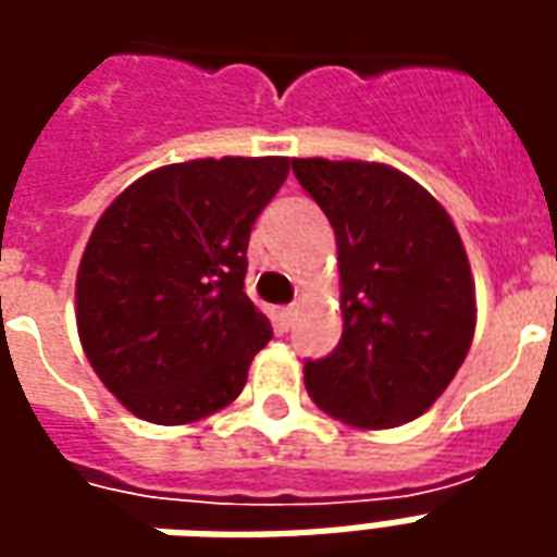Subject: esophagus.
<instances>
[{"mask_svg":"<svg viewBox=\"0 0 557 557\" xmlns=\"http://www.w3.org/2000/svg\"><path fill=\"white\" fill-rule=\"evenodd\" d=\"M295 315H298V307H295V304L283 307V310H280V327H286V331H289L292 322H295Z\"/></svg>","mask_w":557,"mask_h":557,"instance_id":"34e87169","label":"esophagus"}]
</instances>
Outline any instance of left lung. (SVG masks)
I'll use <instances>...</instances> for the list:
<instances>
[{"label": "left lung", "instance_id": "1", "mask_svg": "<svg viewBox=\"0 0 557 557\" xmlns=\"http://www.w3.org/2000/svg\"><path fill=\"white\" fill-rule=\"evenodd\" d=\"M292 172L337 235L343 337L304 361L319 409L361 430L420 418L474 337V280L454 220L385 163L295 158Z\"/></svg>", "mask_w": 557, "mask_h": 557}]
</instances>
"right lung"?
I'll return each mask as SVG.
<instances>
[{
    "label": "right lung",
    "instance_id": "1",
    "mask_svg": "<svg viewBox=\"0 0 557 557\" xmlns=\"http://www.w3.org/2000/svg\"><path fill=\"white\" fill-rule=\"evenodd\" d=\"M289 158L148 172L98 220L77 274L79 343L127 411L178 426L230 406L271 322L244 292L259 211Z\"/></svg>",
    "mask_w": 557,
    "mask_h": 557
}]
</instances>
